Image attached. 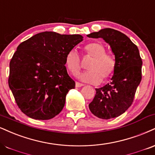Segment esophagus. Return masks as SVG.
Listing matches in <instances>:
<instances>
[{
	"label": "esophagus",
	"mask_w": 155,
	"mask_h": 155,
	"mask_svg": "<svg viewBox=\"0 0 155 155\" xmlns=\"http://www.w3.org/2000/svg\"><path fill=\"white\" fill-rule=\"evenodd\" d=\"M75 86H76V87H83L84 84H81V83L77 82V81H76L75 84Z\"/></svg>",
	"instance_id": "esophagus-1"
}]
</instances>
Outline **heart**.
I'll use <instances>...</instances> for the list:
<instances>
[{
    "instance_id": "b5f03b06",
    "label": "heart",
    "mask_w": 155,
    "mask_h": 155,
    "mask_svg": "<svg viewBox=\"0 0 155 155\" xmlns=\"http://www.w3.org/2000/svg\"><path fill=\"white\" fill-rule=\"evenodd\" d=\"M86 55L92 57L87 63V71L76 74V77L84 82L98 84L109 79L116 68V60L113 55L105 53V48L99 42H92L84 47ZM65 66L71 74H76L80 69L81 61L76 50L71 49L65 56Z\"/></svg>"
}]
</instances>
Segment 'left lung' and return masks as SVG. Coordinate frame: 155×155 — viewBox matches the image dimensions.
<instances>
[{"label": "left lung", "mask_w": 155, "mask_h": 155, "mask_svg": "<svg viewBox=\"0 0 155 155\" xmlns=\"http://www.w3.org/2000/svg\"><path fill=\"white\" fill-rule=\"evenodd\" d=\"M87 37L103 39L116 60L111 82L95 89L96 94L89 108L99 118H116L131 105L141 82L142 61L139 49L126 35L110 28L92 32Z\"/></svg>", "instance_id": "1"}]
</instances>
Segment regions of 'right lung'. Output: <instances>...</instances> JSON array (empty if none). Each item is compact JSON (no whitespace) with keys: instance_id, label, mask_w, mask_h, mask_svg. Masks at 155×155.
I'll list each match as a JSON object with an SVG mask.
<instances>
[{"instance_id":"right-lung-1","label":"right lung","mask_w":155,"mask_h":155,"mask_svg":"<svg viewBox=\"0 0 155 155\" xmlns=\"http://www.w3.org/2000/svg\"><path fill=\"white\" fill-rule=\"evenodd\" d=\"M82 40L80 35L44 31L18 46L9 65L8 86L24 114L49 120L61 113L67 93L75 87L65 56Z\"/></svg>"}]
</instances>
